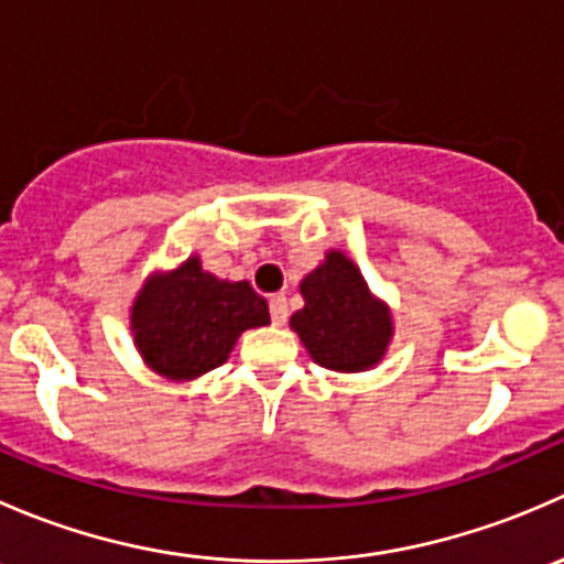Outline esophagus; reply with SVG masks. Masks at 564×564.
<instances>
[{"instance_id": "34e87169", "label": "esophagus", "mask_w": 564, "mask_h": 564, "mask_svg": "<svg viewBox=\"0 0 564 564\" xmlns=\"http://www.w3.org/2000/svg\"><path fill=\"white\" fill-rule=\"evenodd\" d=\"M270 316H272V324H286L289 305L283 294H272L270 297Z\"/></svg>"}]
</instances>
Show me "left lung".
I'll list each match as a JSON object with an SVG mask.
<instances>
[{
    "label": "left lung",
    "instance_id": "left-lung-1",
    "mask_svg": "<svg viewBox=\"0 0 564 564\" xmlns=\"http://www.w3.org/2000/svg\"><path fill=\"white\" fill-rule=\"evenodd\" d=\"M305 305L292 316L308 355L329 371L357 373L377 366L392 338L390 308L377 300L355 261L329 250L300 283Z\"/></svg>",
    "mask_w": 564,
    "mask_h": 564
}]
</instances>
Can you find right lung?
<instances>
[{"mask_svg":"<svg viewBox=\"0 0 564 564\" xmlns=\"http://www.w3.org/2000/svg\"><path fill=\"white\" fill-rule=\"evenodd\" d=\"M270 324L267 300L248 281H220L191 256L141 286L130 311L133 344L147 366L166 379H196L224 366L237 338Z\"/></svg>","mask_w":564,"mask_h":564,"instance_id":"add662e5","label":"right lung"}]
</instances>
